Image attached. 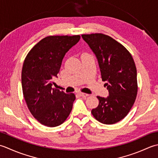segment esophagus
I'll list each match as a JSON object with an SVG mask.
<instances>
[{"label": "esophagus", "mask_w": 158, "mask_h": 158, "mask_svg": "<svg viewBox=\"0 0 158 158\" xmlns=\"http://www.w3.org/2000/svg\"><path fill=\"white\" fill-rule=\"evenodd\" d=\"M78 95L80 96H81V97H87V96H89V95L86 94V93H82V92H79L78 93Z\"/></svg>", "instance_id": "obj_1"}]
</instances>
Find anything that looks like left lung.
Masks as SVG:
<instances>
[{"label": "left lung", "mask_w": 158, "mask_h": 158, "mask_svg": "<svg viewBox=\"0 0 158 158\" xmlns=\"http://www.w3.org/2000/svg\"><path fill=\"white\" fill-rule=\"evenodd\" d=\"M95 54L102 80L108 90L106 98L98 96L99 105L91 113L104 124H114L126 117L136 98L137 72L131 54L113 38L102 33L82 35Z\"/></svg>", "instance_id": "obj_1"}]
</instances>
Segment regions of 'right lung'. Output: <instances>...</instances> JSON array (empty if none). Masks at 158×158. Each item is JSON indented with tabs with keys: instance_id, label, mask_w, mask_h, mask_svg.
<instances>
[{
	"instance_id": "right-lung-1",
	"label": "right lung",
	"mask_w": 158,
	"mask_h": 158,
	"mask_svg": "<svg viewBox=\"0 0 158 158\" xmlns=\"http://www.w3.org/2000/svg\"><path fill=\"white\" fill-rule=\"evenodd\" d=\"M80 39V35L46 37L25 58L22 70L24 98L32 115L47 127L62 124L72 110L75 95L52 86L65 54Z\"/></svg>"
}]
</instances>
